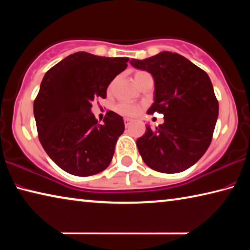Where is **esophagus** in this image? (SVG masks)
<instances>
[{
	"mask_svg": "<svg viewBox=\"0 0 250 250\" xmlns=\"http://www.w3.org/2000/svg\"><path fill=\"white\" fill-rule=\"evenodd\" d=\"M130 124H131V119H129V118H125V125L129 126Z\"/></svg>",
	"mask_w": 250,
	"mask_h": 250,
	"instance_id": "1",
	"label": "esophagus"
}]
</instances>
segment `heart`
Returning <instances> with one entry per match:
<instances>
[{
    "instance_id": "1",
    "label": "heart",
    "mask_w": 250,
    "mask_h": 250,
    "mask_svg": "<svg viewBox=\"0 0 250 250\" xmlns=\"http://www.w3.org/2000/svg\"><path fill=\"white\" fill-rule=\"evenodd\" d=\"M143 74H147V73H146V71H137L134 75V79H137L139 76H141ZM115 110L119 113V115L126 116V117H133L139 112V107L130 103H120L116 105Z\"/></svg>"
}]
</instances>
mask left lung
Masks as SVG:
<instances>
[{
  "label": "left lung",
  "mask_w": 250,
  "mask_h": 250,
  "mask_svg": "<svg viewBox=\"0 0 250 250\" xmlns=\"http://www.w3.org/2000/svg\"><path fill=\"white\" fill-rule=\"evenodd\" d=\"M134 68L154 79V103L147 113H162L164 122L137 140L147 167L179 173L194 166L210 145L218 117V101L204 70L180 54L161 52L146 59H131Z\"/></svg>",
  "instance_id": "8db88e82"
}]
</instances>
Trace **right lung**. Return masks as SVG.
I'll return each instance as SVG.
<instances>
[{
	"label": "right lung",
	"instance_id": "1",
	"mask_svg": "<svg viewBox=\"0 0 250 250\" xmlns=\"http://www.w3.org/2000/svg\"><path fill=\"white\" fill-rule=\"evenodd\" d=\"M128 61L78 52L52 67L42 80L34 101L40 141L49 158L69 174L94 175L111 162L125 131L124 119L109 111L100 125L91 104L105 98L110 83L126 68Z\"/></svg>",
	"mask_w": 250,
	"mask_h": 250
}]
</instances>
